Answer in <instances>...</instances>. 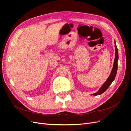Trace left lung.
<instances>
[{"label":"left lung","mask_w":131,"mask_h":131,"mask_svg":"<svg viewBox=\"0 0 131 131\" xmlns=\"http://www.w3.org/2000/svg\"><path fill=\"white\" fill-rule=\"evenodd\" d=\"M115 57L113 69L112 70V72H111L109 77H108V79H107V80L104 83L103 85L101 86V88L100 89V90H99L96 93L92 94L91 95H93V96H98V95H100L103 92H104L105 91L108 89L109 86L113 82L115 78L117 70V61L118 59V50L117 48L115 41Z\"/></svg>","instance_id":"8db88e82"}]
</instances>
